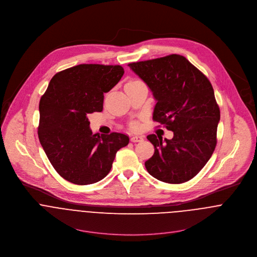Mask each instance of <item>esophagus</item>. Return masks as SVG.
Listing matches in <instances>:
<instances>
[{
  "label": "esophagus",
  "mask_w": 257,
  "mask_h": 257,
  "mask_svg": "<svg viewBox=\"0 0 257 257\" xmlns=\"http://www.w3.org/2000/svg\"><path fill=\"white\" fill-rule=\"evenodd\" d=\"M143 141H144V137H142V136H133L131 138L132 143H141Z\"/></svg>",
  "instance_id": "esophagus-1"
}]
</instances>
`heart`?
<instances>
[{
	"instance_id": "b5f03b06",
	"label": "heart",
	"mask_w": 257,
	"mask_h": 257,
	"mask_svg": "<svg viewBox=\"0 0 257 257\" xmlns=\"http://www.w3.org/2000/svg\"><path fill=\"white\" fill-rule=\"evenodd\" d=\"M138 82H140V81H131V82H128L127 84H131V83H138ZM138 127V125L137 124H133V128H137Z\"/></svg>"
}]
</instances>
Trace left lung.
<instances>
[{
    "label": "left lung",
    "mask_w": 257,
    "mask_h": 257,
    "mask_svg": "<svg viewBox=\"0 0 257 257\" xmlns=\"http://www.w3.org/2000/svg\"><path fill=\"white\" fill-rule=\"evenodd\" d=\"M130 68L150 88L156 100L153 120L172 140L147 136L154 154L146 161L147 172L162 182L180 184L195 177L217 146L220 108L206 75L179 54L133 62Z\"/></svg>",
    "instance_id": "obj_1"
}]
</instances>
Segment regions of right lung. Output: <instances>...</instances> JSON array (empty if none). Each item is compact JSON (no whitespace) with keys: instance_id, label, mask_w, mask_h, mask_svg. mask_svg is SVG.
I'll list each match as a JSON object with an SVG mask.
<instances>
[{"instance_id":"right-lung-1","label":"right lung","mask_w":257,"mask_h":257,"mask_svg":"<svg viewBox=\"0 0 257 257\" xmlns=\"http://www.w3.org/2000/svg\"><path fill=\"white\" fill-rule=\"evenodd\" d=\"M124 73L120 65L80 64L55 74L39 102L38 139L56 172L65 180L88 185L105 178L115 153L128 145L119 133L100 136L88 115L102 111L104 93Z\"/></svg>"}]
</instances>
